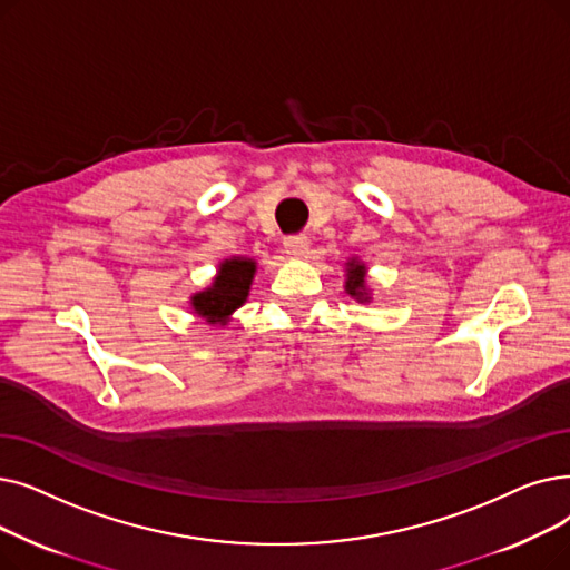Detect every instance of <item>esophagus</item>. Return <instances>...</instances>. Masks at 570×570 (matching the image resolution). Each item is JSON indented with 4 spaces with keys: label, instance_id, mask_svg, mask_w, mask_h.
I'll return each instance as SVG.
<instances>
[{
    "label": "esophagus",
    "instance_id": "1",
    "mask_svg": "<svg viewBox=\"0 0 570 570\" xmlns=\"http://www.w3.org/2000/svg\"><path fill=\"white\" fill-rule=\"evenodd\" d=\"M309 249V239L305 235H291L284 239V254L288 258H303Z\"/></svg>",
    "mask_w": 570,
    "mask_h": 570
}]
</instances>
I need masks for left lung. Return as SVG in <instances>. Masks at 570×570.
Returning a JSON list of instances; mask_svg holds the SVG:
<instances>
[{
    "mask_svg": "<svg viewBox=\"0 0 570 570\" xmlns=\"http://www.w3.org/2000/svg\"><path fill=\"white\" fill-rule=\"evenodd\" d=\"M365 272L367 267L352 258L350 263H346V282H344V291L352 295V298H356L358 303H365L370 301V291H367V282H365Z\"/></svg>",
    "mask_w": 570,
    "mask_h": 570,
    "instance_id": "8db88e82",
    "label": "left lung"
}]
</instances>
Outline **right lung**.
Here are the masks:
<instances>
[{"label":"right lung","instance_id":"obj_1","mask_svg":"<svg viewBox=\"0 0 570 570\" xmlns=\"http://www.w3.org/2000/svg\"><path fill=\"white\" fill-rule=\"evenodd\" d=\"M256 275L254 258H228L218 265L212 286L195 293L190 298V307L197 316H203L207 324L226 326L230 314L246 303L252 282Z\"/></svg>","mask_w":570,"mask_h":570}]
</instances>
